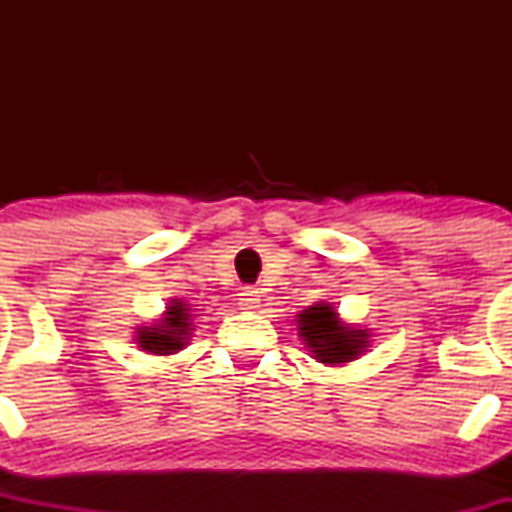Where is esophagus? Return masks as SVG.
I'll use <instances>...</instances> for the list:
<instances>
[{
	"label": "esophagus",
	"mask_w": 512,
	"mask_h": 512,
	"mask_svg": "<svg viewBox=\"0 0 512 512\" xmlns=\"http://www.w3.org/2000/svg\"><path fill=\"white\" fill-rule=\"evenodd\" d=\"M238 305L243 310H255V308H260V291L257 289H243L238 293Z\"/></svg>",
	"instance_id": "esophagus-1"
}]
</instances>
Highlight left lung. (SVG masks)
<instances>
[{"label": "left lung", "instance_id": "left-lung-1", "mask_svg": "<svg viewBox=\"0 0 512 512\" xmlns=\"http://www.w3.org/2000/svg\"><path fill=\"white\" fill-rule=\"evenodd\" d=\"M298 330L320 363L354 361L366 346L368 334L339 322L330 303H317L298 315Z\"/></svg>", "mask_w": 512, "mask_h": 512}]
</instances>
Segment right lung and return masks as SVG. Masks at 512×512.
I'll use <instances>...</instances> for the list:
<instances>
[{"mask_svg":"<svg viewBox=\"0 0 512 512\" xmlns=\"http://www.w3.org/2000/svg\"><path fill=\"white\" fill-rule=\"evenodd\" d=\"M190 308H185L180 301H175L168 308L166 317L158 322L156 327H146V330L139 332V346L149 354H175V351L185 346L187 332H190Z\"/></svg>","mask_w":512,"mask_h":512,"instance_id":"right-lung-1","label":"right lung"}]
</instances>
